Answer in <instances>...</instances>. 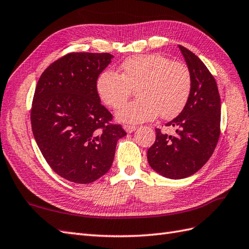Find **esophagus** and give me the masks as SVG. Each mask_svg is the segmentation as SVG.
<instances>
[{
	"instance_id": "obj_1",
	"label": "esophagus",
	"mask_w": 249,
	"mask_h": 249,
	"mask_svg": "<svg viewBox=\"0 0 249 249\" xmlns=\"http://www.w3.org/2000/svg\"><path fill=\"white\" fill-rule=\"evenodd\" d=\"M123 127L128 134H131V132H134L137 129V126H134V125H124Z\"/></svg>"
}]
</instances>
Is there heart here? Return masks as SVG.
Returning a JSON list of instances; mask_svg holds the SVG:
<instances>
[{"label": "heart", "instance_id": "heart-1", "mask_svg": "<svg viewBox=\"0 0 249 249\" xmlns=\"http://www.w3.org/2000/svg\"><path fill=\"white\" fill-rule=\"evenodd\" d=\"M118 73L106 70L96 80V91L102 102L117 109L132 89L139 98L121 107L117 119L125 123H140L155 119L160 113L172 119L180 112L189 100L192 78L186 65L172 61L161 54L130 57L121 65Z\"/></svg>", "mask_w": 249, "mask_h": 249}]
</instances>
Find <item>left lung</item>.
Returning <instances> with one entry per match:
<instances>
[{
	"label": "left lung",
	"mask_w": 249,
	"mask_h": 249,
	"mask_svg": "<svg viewBox=\"0 0 249 249\" xmlns=\"http://www.w3.org/2000/svg\"><path fill=\"white\" fill-rule=\"evenodd\" d=\"M178 48L192 78L189 100L179 115L165 124L175 129V135L157 128L156 141L147 151L152 169L170 179L187 178L204 166L214 152L221 125V98L214 77L194 53Z\"/></svg>",
	"instance_id": "1"
}]
</instances>
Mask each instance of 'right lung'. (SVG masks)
I'll list each match as a JSON object with an SVG mask.
<instances>
[{
  "label": "right lung",
  "mask_w": 249,
  "mask_h": 249,
  "mask_svg": "<svg viewBox=\"0 0 249 249\" xmlns=\"http://www.w3.org/2000/svg\"><path fill=\"white\" fill-rule=\"evenodd\" d=\"M113 56L70 53L54 61L35 90L31 122L37 145L55 173L91 183L110 169L118 140L126 136L101 104L96 80Z\"/></svg>",
  "instance_id": "1"
}]
</instances>
